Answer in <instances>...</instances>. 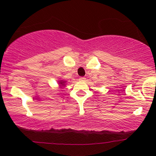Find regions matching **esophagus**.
<instances>
[{"label": "esophagus", "mask_w": 156, "mask_h": 156, "mask_svg": "<svg viewBox=\"0 0 156 156\" xmlns=\"http://www.w3.org/2000/svg\"><path fill=\"white\" fill-rule=\"evenodd\" d=\"M85 79H86V78H84V77H81V78H79V80H80V81H85Z\"/></svg>", "instance_id": "1"}]
</instances>
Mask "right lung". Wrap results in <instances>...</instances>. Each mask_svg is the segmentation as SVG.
<instances>
[{"instance_id":"add662e5","label":"right lung","mask_w":156,"mask_h":156,"mask_svg":"<svg viewBox=\"0 0 156 156\" xmlns=\"http://www.w3.org/2000/svg\"><path fill=\"white\" fill-rule=\"evenodd\" d=\"M58 84H59V86L60 88H62L66 86V81H65V80H59V81H58Z\"/></svg>"}]
</instances>
